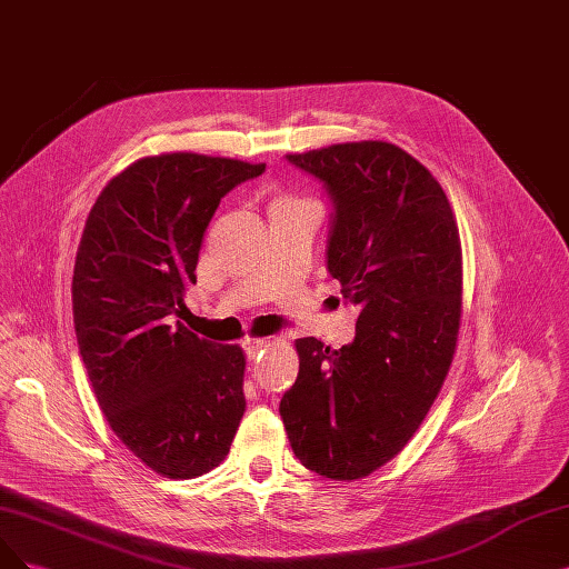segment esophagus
<instances>
[{
	"instance_id": "1",
	"label": "esophagus",
	"mask_w": 569,
	"mask_h": 569,
	"mask_svg": "<svg viewBox=\"0 0 569 569\" xmlns=\"http://www.w3.org/2000/svg\"><path fill=\"white\" fill-rule=\"evenodd\" d=\"M268 343H270V339H247V341H244L247 356H249V358H257L259 352H261Z\"/></svg>"
}]
</instances>
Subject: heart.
<instances>
[{
	"mask_svg": "<svg viewBox=\"0 0 569 569\" xmlns=\"http://www.w3.org/2000/svg\"><path fill=\"white\" fill-rule=\"evenodd\" d=\"M282 200H297V198H282Z\"/></svg>",
	"mask_w": 569,
	"mask_h": 569,
	"instance_id": "b5f03b06",
	"label": "heart"
}]
</instances>
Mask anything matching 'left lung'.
I'll return each mask as SVG.
<instances>
[{"instance_id":"obj_1","label":"left lung","mask_w":569,"mask_h":569,"mask_svg":"<svg viewBox=\"0 0 569 569\" xmlns=\"http://www.w3.org/2000/svg\"><path fill=\"white\" fill-rule=\"evenodd\" d=\"M325 181L337 213L327 268L360 306L352 343L293 341L299 377L280 415L293 455L360 480L396 459L452 367L463 293L459 226L438 179L388 141L287 154Z\"/></svg>"}]
</instances>
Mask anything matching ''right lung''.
Instances as JSON below:
<instances>
[{"label":"right lung","mask_w":569,"mask_h":569,"mask_svg":"<svg viewBox=\"0 0 569 569\" xmlns=\"http://www.w3.org/2000/svg\"><path fill=\"white\" fill-rule=\"evenodd\" d=\"M263 169L200 152L136 160L98 194L77 247L74 335L93 396L112 433L164 478L217 468L244 417V350L173 316L221 198Z\"/></svg>","instance_id":"add662e5"}]
</instances>
